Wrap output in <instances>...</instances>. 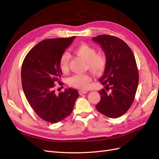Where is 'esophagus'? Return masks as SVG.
<instances>
[{"mask_svg":"<svg viewBox=\"0 0 159 159\" xmlns=\"http://www.w3.org/2000/svg\"><path fill=\"white\" fill-rule=\"evenodd\" d=\"M88 93V91H85V90H80V91H79V93H80V95L85 94V93Z\"/></svg>","mask_w":159,"mask_h":159,"instance_id":"34e87169","label":"esophagus"}]
</instances>
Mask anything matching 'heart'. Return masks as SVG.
<instances>
[{"label":"heart","mask_w":159,"mask_h":159,"mask_svg":"<svg viewBox=\"0 0 159 159\" xmlns=\"http://www.w3.org/2000/svg\"><path fill=\"white\" fill-rule=\"evenodd\" d=\"M96 49L92 46L82 43L73 50L75 55L86 61L87 68L96 75H102L106 69L107 65V56L103 52H96ZM70 63L69 54H62L60 59L59 66L63 73L68 71ZM91 81V76L88 74H76L69 79L70 86L81 89H86L89 87Z\"/></svg>","instance_id":"b5f03b06"}]
</instances>
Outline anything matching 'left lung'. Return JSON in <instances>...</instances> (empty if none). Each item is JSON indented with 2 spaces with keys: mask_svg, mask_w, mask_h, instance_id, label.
Segmentation results:
<instances>
[{
  "mask_svg": "<svg viewBox=\"0 0 159 159\" xmlns=\"http://www.w3.org/2000/svg\"><path fill=\"white\" fill-rule=\"evenodd\" d=\"M92 40L99 43L107 58V65L99 81L104 89L99 91L101 99L96 109L110 118L125 113L134 99L139 84V71L129 46L120 38L99 35Z\"/></svg>",
  "mask_w": 159,
  "mask_h": 159,
  "instance_id": "left-lung-1",
  "label": "left lung"
}]
</instances>
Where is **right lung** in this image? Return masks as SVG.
<instances>
[{
	"instance_id": "add662e5",
	"label": "right lung",
	"mask_w": 159,
	"mask_h": 159,
	"mask_svg": "<svg viewBox=\"0 0 159 159\" xmlns=\"http://www.w3.org/2000/svg\"><path fill=\"white\" fill-rule=\"evenodd\" d=\"M50 38L38 43L26 54L21 70L22 85L30 105L41 119L56 123L71 114L80 96L73 88L56 94L55 84L62 83L60 59L74 40Z\"/></svg>"
}]
</instances>
